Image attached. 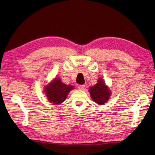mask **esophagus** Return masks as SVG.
Returning <instances> with one entry per match:
<instances>
[{
    "mask_svg": "<svg viewBox=\"0 0 155 155\" xmlns=\"http://www.w3.org/2000/svg\"><path fill=\"white\" fill-rule=\"evenodd\" d=\"M85 86L84 85H78V88L79 90H84V88H85Z\"/></svg>",
    "mask_w": 155,
    "mask_h": 155,
    "instance_id": "34e87169",
    "label": "esophagus"
}]
</instances>
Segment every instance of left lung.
Returning <instances> with one entry per match:
<instances>
[{
	"mask_svg": "<svg viewBox=\"0 0 155 155\" xmlns=\"http://www.w3.org/2000/svg\"><path fill=\"white\" fill-rule=\"evenodd\" d=\"M88 90L92 100L98 105H104L109 100L111 93L101 78L98 79L96 85L91 87Z\"/></svg>",
	"mask_w": 155,
	"mask_h": 155,
	"instance_id": "8db88e82",
	"label": "left lung"
}]
</instances>
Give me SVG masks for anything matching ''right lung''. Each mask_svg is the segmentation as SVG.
<instances>
[{"label":"right lung","mask_w":155,"mask_h":155,"mask_svg":"<svg viewBox=\"0 0 155 155\" xmlns=\"http://www.w3.org/2000/svg\"><path fill=\"white\" fill-rule=\"evenodd\" d=\"M73 88V86L63 83L61 79L58 78L48 84L44 91L50 103L53 105H59L66 100L68 94Z\"/></svg>","instance_id":"add662e5"}]
</instances>
